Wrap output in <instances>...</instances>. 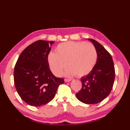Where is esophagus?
<instances>
[{"mask_svg":"<svg viewBox=\"0 0 130 130\" xmlns=\"http://www.w3.org/2000/svg\"><path fill=\"white\" fill-rule=\"evenodd\" d=\"M71 80V79H65V82H69Z\"/></svg>","mask_w":130,"mask_h":130,"instance_id":"1","label":"esophagus"}]
</instances>
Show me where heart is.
<instances>
[{"label": "heart", "instance_id": "obj_1", "mask_svg": "<svg viewBox=\"0 0 130 130\" xmlns=\"http://www.w3.org/2000/svg\"><path fill=\"white\" fill-rule=\"evenodd\" d=\"M97 57L96 50L93 44L68 41L57 46L56 53L51 52L48 54V61L55 75H61L68 65L69 69L66 71V75L81 77L92 71Z\"/></svg>", "mask_w": 130, "mask_h": 130}]
</instances>
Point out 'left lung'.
Masks as SVG:
<instances>
[{"label":"left lung","instance_id":"left-lung-1","mask_svg":"<svg viewBox=\"0 0 130 130\" xmlns=\"http://www.w3.org/2000/svg\"><path fill=\"white\" fill-rule=\"evenodd\" d=\"M97 52V61L92 71L82 77L81 90L76 94L78 100L85 104H96L106 98L113 85L115 70L111 54L97 41L88 38Z\"/></svg>","mask_w":130,"mask_h":130}]
</instances>
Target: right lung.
Here are the masks:
<instances>
[{"label":"right lung","mask_w":130,"mask_h":130,"mask_svg":"<svg viewBox=\"0 0 130 130\" xmlns=\"http://www.w3.org/2000/svg\"><path fill=\"white\" fill-rule=\"evenodd\" d=\"M55 42L38 40L22 52L14 70V81L19 95L29 106L46 104L54 98L58 87L64 83L49 68L48 55Z\"/></svg>","instance_id":"add662e5"}]
</instances>
